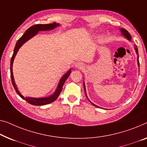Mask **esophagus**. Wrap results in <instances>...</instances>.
Listing matches in <instances>:
<instances>
[{
    "label": "esophagus",
    "mask_w": 147,
    "mask_h": 147,
    "mask_svg": "<svg viewBox=\"0 0 147 147\" xmlns=\"http://www.w3.org/2000/svg\"><path fill=\"white\" fill-rule=\"evenodd\" d=\"M74 66H75L76 68H81L82 67V63L80 62H76L74 63Z\"/></svg>",
    "instance_id": "1"
}]
</instances>
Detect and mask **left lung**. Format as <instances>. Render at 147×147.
Masks as SVG:
<instances>
[{
	"label": "left lung",
	"instance_id": "1",
	"mask_svg": "<svg viewBox=\"0 0 147 147\" xmlns=\"http://www.w3.org/2000/svg\"><path fill=\"white\" fill-rule=\"evenodd\" d=\"M120 31H121L122 35L125 37V38L126 39H127L129 41H131V35L129 34V33L127 31V30H126L125 29H124V28H121V29H120ZM134 47H135V51H136V53H137V65H138V66L139 67V52H138L137 46L135 45H134ZM83 85H84V93H85V96H86V97L87 98V99L89 100V102H90L91 104L93 105V106H96V107H98V108H99V107H98V106H96V105H95L94 104H93L92 102H90V100L88 99V98L87 94H86V87H85V84H84V82H83Z\"/></svg>",
	"mask_w": 147,
	"mask_h": 147
}]
</instances>
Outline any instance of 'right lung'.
<instances>
[{"label":"right lung","instance_id":"add662e5","mask_svg":"<svg viewBox=\"0 0 147 147\" xmlns=\"http://www.w3.org/2000/svg\"><path fill=\"white\" fill-rule=\"evenodd\" d=\"M59 26V24H57L55 22L53 24H36L34 26H32L31 27L28 28V29L25 32L24 34L17 41L16 44L15 45L14 53H13L12 57L11 58L10 61V76H11V80H12V83L13 86H14L15 90H16V93L18 94L22 99L25 100L26 102L29 103V104L32 105H34V106H43V105H46L48 104H50L53 102H54L55 100H57V98L59 97L60 93L62 90L63 86L64 85V83L65 82L68 77H69L70 74L71 73V69L69 70L67 73L64 74L62 76V78H61V80L59 82V84L55 92L51 96H48V97L45 98H32V97H24V96L20 93V92L18 90V88L16 86V83L14 82V76H13V72H12V65L13 62H14V58L16 57L17 52L18 51L20 48L21 47V46L24 43H26L28 40H29L30 39H31L33 37L36 36L39 31H47V30H53L56 27Z\"/></svg>","mask_w":147,"mask_h":147}]
</instances>
